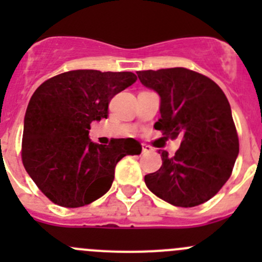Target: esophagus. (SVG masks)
Instances as JSON below:
<instances>
[{
	"label": "esophagus",
	"instance_id": "obj_1",
	"mask_svg": "<svg viewBox=\"0 0 262 262\" xmlns=\"http://www.w3.org/2000/svg\"><path fill=\"white\" fill-rule=\"evenodd\" d=\"M153 150H155V148L148 146V144H142V152L143 153H150Z\"/></svg>",
	"mask_w": 262,
	"mask_h": 262
}]
</instances>
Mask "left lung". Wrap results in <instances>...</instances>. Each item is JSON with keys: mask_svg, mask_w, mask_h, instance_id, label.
Returning a JSON list of instances; mask_svg holds the SVG:
<instances>
[{"mask_svg": "<svg viewBox=\"0 0 262 262\" xmlns=\"http://www.w3.org/2000/svg\"><path fill=\"white\" fill-rule=\"evenodd\" d=\"M137 75L161 97L155 128L171 138L182 136L175 156L162 150L160 170L144 176L147 187L175 207L208 202L229 179L239 152L226 95L207 76L182 67Z\"/></svg>", "mask_w": 262, "mask_h": 262, "instance_id": "1", "label": "left lung"}]
</instances>
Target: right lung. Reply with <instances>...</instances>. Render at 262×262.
<instances>
[{
	"mask_svg": "<svg viewBox=\"0 0 262 262\" xmlns=\"http://www.w3.org/2000/svg\"><path fill=\"white\" fill-rule=\"evenodd\" d=\"M132 72L77 70L40 84L24 119V167L54 204L78 208L106 194L115 166L124 156L139 155L133 138L112 139L109 146L90 139V124L106 119L109 102L133 84Z\"/></svg>",
	"mask_w": 262,
	"mask_h": 262,
	"instance_id": "obj_1",
	"label": "right lung"
}]
</instances>
